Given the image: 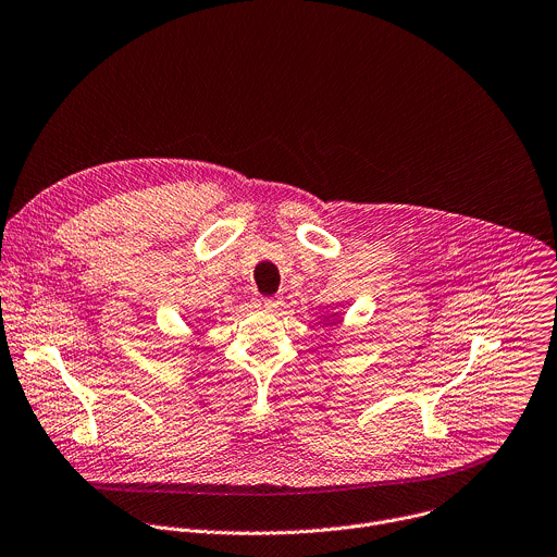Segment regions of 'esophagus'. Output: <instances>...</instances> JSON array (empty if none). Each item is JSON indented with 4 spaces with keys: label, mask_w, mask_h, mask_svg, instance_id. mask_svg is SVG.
<instances>
[{
    "label": "esophagus",
    "mask_w": 557,
    "mask_h": 557,
    "mask_svg": "<svg viewBox=\"0 0 557 557\" xmlns=\"http://www.w3.org/2000/svg\"><path fill=\"white\" fill-rule=\"evenodd\" d=\"M278 298L276 296H268V298H259V307H263V310H276L278 307Z\"/></svg>",
    "instance_id": "34e87169"
}]
</instances>
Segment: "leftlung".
I'll return each instance as SVG.
<instances>
[{
    "label": "left lung",
    "mask_w": 557,
    "mask_h": 557,
    "mask_svg": "<svg viewBox=\"0 0 557 557\" xmlns=\"http://www.w3.org/2000/svg\"><path fill=\"white\" fill-rule=\"evenodd\" d=\"M334 317H336V314H334ZM330 319H332V317H330Z\"/></svg>",
    "instance_id": "8db88e82"
}]
</instances>
